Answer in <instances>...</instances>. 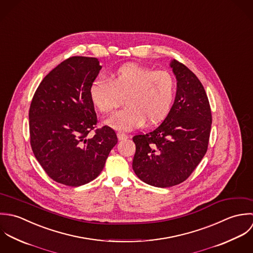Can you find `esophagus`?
<instances>
[{
    "mask_svg": "<svg viewBox=\"0 0 253 253\" xmlns=\"http://www.w3.org/2000/svg\"><path fill=\"white\" fill-rule=\"evenodd\" d=\"M117 137H118V139L121 141V140H125V139H127L128 138V136L126 135V134H124V133H117Z\"/></svg>",
    "mask_w": 253,
    "mask_h": 253,
    "instance_id": "esophagus-1",
    "label": "esophagus"
}]
</instances>
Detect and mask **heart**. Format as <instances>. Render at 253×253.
I'll return each instance as SVG.
<instances>
[{
  "label": "heart",
  "instance_id": "heart-1",
  "mask_svg": "<svg viewBox=\"0 0 253 253\" xmlns=\"http://www.w3.org/2000/svg\"><path fill=\"white\" fill-rule=\"evenodd\" d=\"M94 106L110 113L124 97L126 106L109 117L106 123L118 131H130L164 118L173 104L176 82L167 71H154L138 64H125L113 71L108 80L95 79L89 89Z\"/></svg>",
  "mask_w": 253,
  "mask_h": 253
}]
</instances>
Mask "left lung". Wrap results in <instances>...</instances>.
I'll use <instances>...</instances> for the list:
<instances>
[{
	"instance_id": "obj_1",
	"label": "left lung",
	"mask_w": 253,
	"mask_h": 253,
	"mask_svg": "<svg viewBox=\"0 0 253 253\" xmlns=\"http://www.w3.org/2000/svg\"><path fill=\"white\" fill-rule=\"evenodd\" d=\"M177 80L174 103L154 130L133 137L135 174L145 183L168 188L189 178L207 151L211 109L199 78L183 63L170 62Z\"/></svg>"
}]
</instances>
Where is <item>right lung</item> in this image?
I'll list each match as a JSON object with an SVG mask.
<instances>
[{
    "mask_svg": "<svg viewBox=\"0 0 253 253\" xmlns=\"http://www.w3.org/2000/svg\"><path fill=\"white\" fill-rule=\"evenodd\" d=\"M101 66L96 57L72 56L46 75L29 109L33 153L51 179L70 187L96 179L117 144L113 129L95 130L97 114L89 89Z\"/></svg>",
    "mask_w": 253,
    "mask_h": 253,
    "instance_id": "right-lung-1",
    "label": "right lung"
}]
</instances>
